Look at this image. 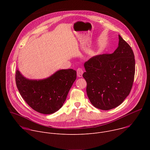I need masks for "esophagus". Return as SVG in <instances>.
Returning a JSON list of instances; mask_svg holds the SVG:
<instances>
[{"mask_svg": "<svg viewBox=\"0 0 150 150\" xmlns=\"http://www.w3.org/2000/svg\"><path fill=\"white\" fill-rule=\"evenodd\" d=\"M83 73V71L82 69L78 68L77 69V75L78 77H82Z\"/></svg>", "mask_w": 150, "mask_h": 150, "instance_id": "obj_1", "label": "esophagus"}]
</instances>
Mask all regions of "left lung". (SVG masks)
Returning <instances> with one entry per match:
<instances>
[{"label": "left lung", "mask_w": 150, "mask_h": 150, "mask_svg": "<svg viewBox=\"0 0 150 150\" xmlns=\"http://www.w3.org/2000/svg\"><path fill=\"white\" fill-rule=\"evenodd\" d=\"M83 66L87 94L96 108L114 109L129 94L135 75V57L130 46L120 35L118 47L113 53L94 56Z\"/></svg>", "instance_id": "left-lung-1"}]
</instances>
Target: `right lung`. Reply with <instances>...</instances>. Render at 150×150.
Returning <instances> with one entry per match:
<instances>
[{"instance_id":"obj_1","label":"right lung","mask_w":150,"mask_h":150,"mask_svg":"<svg viewBox=\"0 0 150 150\" xmlns=\"http://www.w3.org/2000/svg\"><path fill=\"white\" fill-rule=\"evenodd\" d=\"M76 78V72L72 69L58 70L42 79H28L18 69L15 75L16 86L23 99L33 109L46 115L62 108Z\"/></svg>"}]
</instances>
